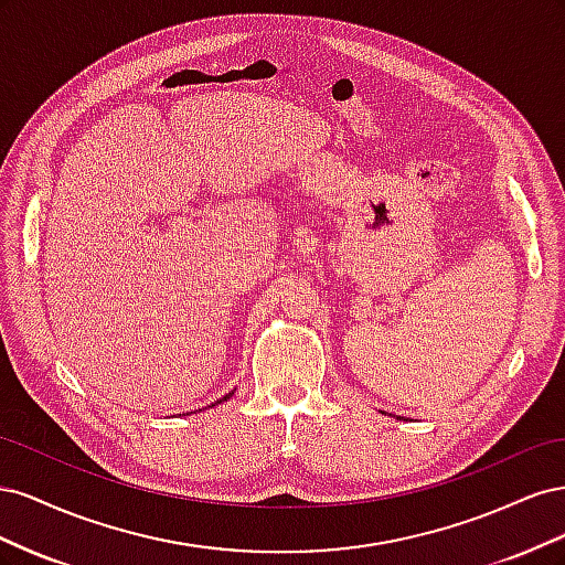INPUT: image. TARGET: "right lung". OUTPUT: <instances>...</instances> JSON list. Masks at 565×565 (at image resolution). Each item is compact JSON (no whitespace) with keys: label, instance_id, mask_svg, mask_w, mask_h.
<instances>
[{"label":"right lung","instance_id":"add662e5","mask_svg":"<svg viewBox=\"0 0 565 565\" xmlns=\"http://www.w3.org/2000/svg\"><path fill=\"white\" fill-rule=\"evenodd\" d=\"M228 396H231V393H228ZM228 396H224V398H221V401H226V398H228ZM221 401H216V403H221Z\"/></svg>","mask_w":565,"mask_h":565}]
</instances>
